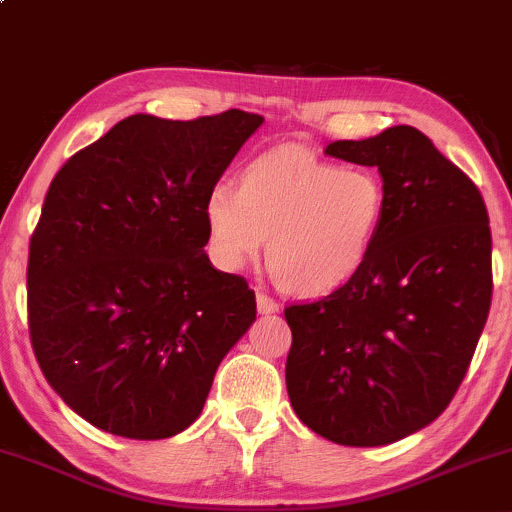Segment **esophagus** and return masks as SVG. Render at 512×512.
I'll return each instance as SVG.
<instances>
[{"mask_svg": "<svg viewBox=\"0 0 512 512\" xmlns=\"http://www.w3.org/2000/svg\"><path fill=\"white\" fill-rule=\"evenodd\" d=\"M257 310H260L262 315L276 313V310H279V303H276L272 296H267L264 291H257Z\"/></svg>", "mask_w": 512, "mask_h": 512, "instance_id": "obj_1", "label": "esophagus"}]
</instances>
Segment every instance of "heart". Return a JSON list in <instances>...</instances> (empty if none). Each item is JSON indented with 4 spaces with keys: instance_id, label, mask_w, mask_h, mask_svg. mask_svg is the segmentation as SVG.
Returning a JSON list of instances; mask_svg holds the SVG:
<instances>
[{
    "instance_id": "heart-1",
    "label": "heart",
    "mask_w": 512,
    "mask_h": 512,
    "mask_svg": "<svg viewBox=\"0 0 512 512\" xmlns=\"http://www.w3.org/2000/svg\"><path fill=\"white\" fill-rule=\"evenodd\" d=\"M375 170L342 168L308 146H279L248 163L240 187L221 180L204 199L216 262L240 269L267 239L269 272L298 296L330 293L366 264L385 219Z\"/></svg>"
}]
</instances>
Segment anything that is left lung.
Returning a JSON list of instances; mask_svg holds the SVG:
<instances>
[{
  "mask_svg": "<svg viewBox=\"0 0 512 512\" xmlns=\"http://www.w3.org/2000/svg\"><path fill=\"white\" fill-rule=\"evenodd\" d=\"M325 154L378 168L387 207L361 272L284 310L286 390L317 436L373 448L436 421L467 373L491 308L489 214L477 185L409 125Z\"/></svg>",
  "mask_w": 512,
  "mask_h": 512,
  "instance_id": "8db88e82",
  "label": "left lung"
}]
</instances>
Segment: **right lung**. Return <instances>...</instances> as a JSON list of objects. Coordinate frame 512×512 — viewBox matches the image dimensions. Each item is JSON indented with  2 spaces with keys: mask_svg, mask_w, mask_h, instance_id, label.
<instances>
[{
  "mask_svg": "<svg viewBox=\"0 0 512 512\" xmlns=\"http://www.w3.org/2000/svg\"><path fill=\"white\" fill-rule=\"evenodd\" d=\"M132 115L50 182L28 250V330L40 370L81 419L161 440L202 414L255 293L211 267L204 199L262 125Z\"/></svg>",
  "mask_w": 512,
  "mask_h": 512,
  "instance_id": "right-lung-1",
  "label": "right lung"
}]
</instances>
